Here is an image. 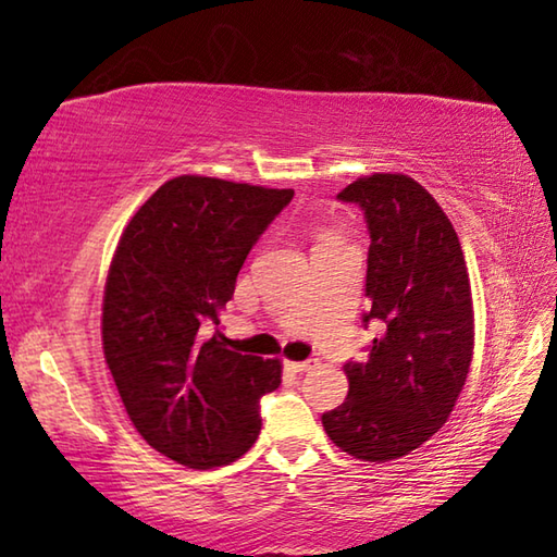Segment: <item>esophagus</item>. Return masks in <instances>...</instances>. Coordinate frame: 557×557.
I'll return each instance as SVG.
<instances>
[{
    "mask_svg": "<svg viewBox=\"0 0 557 557\" xmlns=\"http://www.w3.org/2000/svg\"><path fill=\"white\" fill-rule=\"evenodd\" d=\"M317 366V361H287V369H292L295 373H307L312 371Z\"/></svg>",
    "mask_w": 557,
    "mask_h": 557,
    "instance_id": "esophagus-1",
    "label": "esophagus"
}]
</instances>
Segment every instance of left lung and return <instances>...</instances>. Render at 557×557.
<instances>
[{
    "instance_id": "obj_1",
    "label": "left lung",
    "mask_w": 557,
    "mask_h": 557,
    "mask_svg": "<svg viewBox=\"0 0 557 557\" xmlns=\"http://www.w3.org/2000/svg\"><path fill=\"white\" fill-rule=\"evenodd\" d=\"M336 199L369 225L363 324L381 336L344 366L348 395L322 425L356 459H400L445 425L465 388L474 354L467 262L445 211L410 176L356 178Z\"/></svg>"
}]
</instances>
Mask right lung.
Instances as JSON below:
<instances>
[{"instance_id": "1", "label": "right lung", "mask_w": 557, "mask_h": 557, "mask_svg": "<svg viewBox=\"0 0 557 557\" xmlns=\"http://www.w3.org/2000/svg\"><path fill=\"white\" fill-rule=\"evenodd\" d=\"M292 196L186 174L159 186L122 231L102 299V351L132 425L178 465L223 467L260 435V398L280 385L282 363L231 351L219 314Z\"/></svg>"}]
</instances>
